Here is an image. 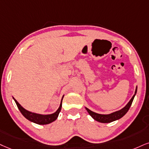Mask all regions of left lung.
Instances as JSON below:
<instances>
[{
  "mask_svg": "<svg viewBox=\"0 0 149 149\" xmlns=\"http://www.w3.org/2000/svg\"><path fill=\"white\" fill-rule=\"evenodd\" d=\"M137 87H136V89H135V94H134L133 96L132 97L131 100L128 102V104H126L124 108H122L121 110H119V111L114 112V113H112L111 114H108V115H102V114L95 113V112L91 111V110L88 109V108L86 107V111H88V113L90 114V115H91V116L93 117L95 120H96L99 122L110 123V122H114V121H116L117 119L122 118L123 116H124V115H126V113L128 112V110H129L132 103H133L134 97H135V95H136L137 93Z\"/></svg>",
  "mask_w": 149,
  "mask_h": 149,
  "instance_id": "left-lung-1",
  "label": "left lung"
}]
</instances>
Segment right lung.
<instances>
[{"label": "right lung", "mask_w": 149, "mask_h": 149, "mask_svg": "<svg viewBox=\"0 0 149 149\" xmlns=\"http://www.w3.org/2000/svg\"><path fill=\"white\" fill-rule=\"evenodd\" d=\"M64 95L62 97L61 101V104L58 108L57 109L55 113L52 114H49V115H41V114H38L35 113H32V112L27 111L26 109H25L23 107H22L21 104L16 101L15 99L13 97L14 100L15 101L16 105L19 111H21L22 115L25 117L27 119H28L30 122H32L35 124H40V125H45V124H48L49 123H52V122L56 120L57 119L58 116V114H59L61 109L62 106V100H63Z\"/></svg>", "instance_id": "obj_1"}]
</instances>
